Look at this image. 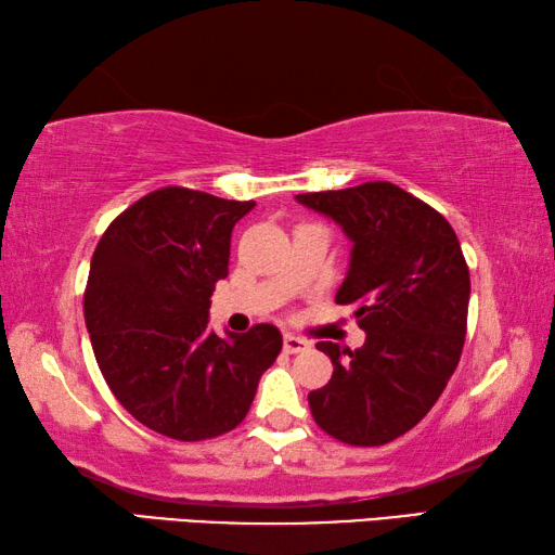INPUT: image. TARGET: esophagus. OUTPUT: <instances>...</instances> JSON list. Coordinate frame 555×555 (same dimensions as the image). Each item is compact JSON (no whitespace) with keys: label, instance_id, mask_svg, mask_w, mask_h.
Here are the masks:
<instances>
[{"label":"esophagus","instance_id":"1","mask_svg":"<svg viewBox=\"0 0 555 555\" xmlns=\"http://www.w3.org/2000/svg\"><path fill=\"white\" fill-rule=\"evenodd\" d=\"M283 348H285V353H302L305 348H309V344L305 341V338H299L295 334H285Z\"/></svg>","mask_w":555,"mask_h":555}]
</instances>
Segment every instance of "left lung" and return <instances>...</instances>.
<instances>
[{"mask_svg": "<svg viewBox=\"0 0 555 555\" xmlns=\"http://www.w3.org/2000/svg\"><path fill=\"white\" fill-rule=\"evenodd\" d=\"M351 238L336 305H356L365 344L319 341L334 363L309 392L314 422L351 446H383L420 424L461 361L470 272L451 223L392 182L297 194Z\"/></svg>", "mask_w": 555, "mask_h": 555, "instance_id": "8db88e82", "label": "left lung"}]
</instances>
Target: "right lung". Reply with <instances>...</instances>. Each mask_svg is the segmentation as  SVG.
<instances>
[{
  "label": "right lung",
  "instance_id": "1",
  "mask_svg": "<svg viewBox=\"0 0 555 555\" xmlns=\"http://www.w3.org/2000/svg\"><path fill=\"white\" fill-rule=\"evenodd\" d=\"M253 207L163 188L121 211L94 248L85 324L96 365L124 410L168 439L236 429L283 348L272 324L227 336L207 328L231 231Z\"/></svg>",
  "mask_w": 555,
  "mask_h": 555
}]
</instances>
